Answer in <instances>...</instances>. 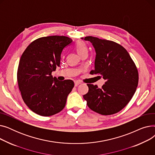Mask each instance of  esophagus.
I'll use <instances>...</instances> for the list:
<instances>
[{"instance_id":"esophagus-1","label":"esophagus","mask_w":155,"mask_h":155,"mask_svg":"<svg viewBox=\"0 0 155 155\" xmlns=\"http://www.w3.org/2000/svg\"><path fill=\"white\" fill-rule=\"evenodd\" d=\"M81 84L80 82H79V81H75V87H77L78 85H80Z\"/></svg>"}]
</instances>
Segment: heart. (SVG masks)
I'll return each instance as SVG.
<instances>
[{
	"mask_svg": "<svg viewBox=\"0 0 155 155\" xmlns=\"http://www.w3.org/2000/svg\"><path fill=\"white\" fill-rule=\"evenodd\" d=\"M75 50H76L77 53L80 56H81L84 53H88V48H87V45L82 41L77 42L75 44Z\"/></svg>",
	"mask_w": 155,
	"mask_h": 155,
	"instance_id": "1",
	"label": "heart"
}]
</instances>
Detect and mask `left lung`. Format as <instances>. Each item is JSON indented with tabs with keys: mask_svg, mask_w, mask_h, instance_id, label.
I'll list each match as a JSON object with an SVG mask.
<instances>
[{
	"mask_svg": "<svg viewBox=\"0 0 155 155\" xmlns=\"http://www.w3.org/2000/svg\"><path fill=\"white\" fill-rule=\"evenodd\" d=\"M82 39L90 41L96 52L95 69L90 73L105 80L101 88L87 84L88 92L84 98L97 113L116 114L126 107L136 92L139 80L136 64L126 49L117 43L93 36Z\"/></svg>",
	"mask_w": 155,
	"mask_h": 155,
	"instance_id": "left-lung-1",
	"label": "left lung"
}]
</instances>
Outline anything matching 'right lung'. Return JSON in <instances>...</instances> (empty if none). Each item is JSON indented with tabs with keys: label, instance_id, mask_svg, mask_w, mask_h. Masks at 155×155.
<instances>
[{
	"label": "right lung",
	"instance_id": "1",
	"mask_svg": "<svg viewBox=\"0 0 155 155\" xmlns=\"http://www.w3.org/2000/svg\"><path fill=\"white\" fill-rule=\"evenodd\" d=\"M72 43L64 36H51L32 41L21 57L17 78L22 98L27 106L42 116L61 111L74 87L71 80L59 81L51 73L60 67L63 49Z\"/></svg>",
	"mask_w": 155,
	"mask_h": 155
}]
</instances>
